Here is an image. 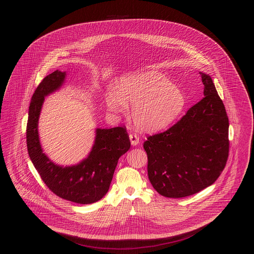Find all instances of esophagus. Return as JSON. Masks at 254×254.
Instances as JSON below:
<instances>
[{
	"instance_id": "34e87169",
	"label": "esophagus",
	"mask_w": 254,
	"mask_h": 254,
	"mask_svg": "<svg viewBox=\"0 0 254 254\" xmlns=\"http://www.w3.org/2000/svg\"><path fill=\"white\" fill-rule=\"evenodd\" d=\"M129 140H130V143H131V145L133 146H135V145H138L139 144V137L136 135V134H130L129 135Z\"/></svg>"
}]
</instances>
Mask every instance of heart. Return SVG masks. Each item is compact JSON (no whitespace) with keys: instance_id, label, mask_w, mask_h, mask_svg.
<instances>
[{"instance_id":"heart-1","label":"heart","mask_w":254,"mask_h":254,"mask_svg":"<svg viewBox=\"0 0 254 254\" xmlns=\"http://www.w3.org/2000/svg\"><path fill=\"white\" fill-rule=\"evenodd\" d=\"M105 101L107 108L115 113H125L127 104H133V124L146 132L167 127L185 107L181 88L156 70L122 77L118 87L110 86L106 90Z\"/></svg>"}]
</instances>
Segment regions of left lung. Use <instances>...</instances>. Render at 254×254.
<instances>
[{
	"label": "left lung",
	"mask_w": 254,
	"mask_h": 254,
	"mask_svg": "<svg viewBox=\"0 0 254 254\" xmlns=\"http://www.w3.org/2000/svg\"><path fill=\"white\" fill-rule=\"evenodd\" d=\"M204 98L165 132L144 143L148 179L158 193L182 198L217 180L229 157V118L208 74L199 72Z\"/></svg>",
	"instance_id": "1"
}]
</instances>
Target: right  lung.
I'll use <instances>...</instances> for the list:
<instances>
[{
  "instance_id": "1",
  "label": "right lung",
  "mask_w": 254,
  "mask_h": 254,
  "mask_svg": "<svg viewBox=\"0 0 254 254\" xmlns=\"http://www.w3.org/2000/svg\"><path fill=\"white\" fill-rule=\"evenodd\" d=\"M66 72L55 70L38 85L31 98L26 126V144L30 160L49 190L77 204H92L109 191L118 160L130 147L125 127L95 129L94 144L86 158L76 165L60 166L49 159L40 142L38 126L45 98L59 90Z\"/></svg>"
}]
</instances>
